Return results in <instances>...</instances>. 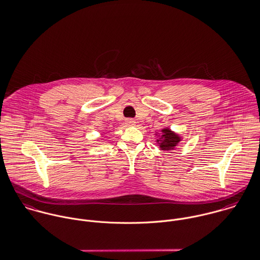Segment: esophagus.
Here are the masks:
<instances>
[{
  "mask_svg": "<svg viewBox=\"0 0 260 260\" xmlns=\"http://www.w3.org/2000/svg\"><path fill=\"white\" fill-rule=\"evenodd\" d=\"M126 123H127V125H135V124H136V121H135L134 119H127V120H126Z\"/></svg>",
  "mask_w": 260,
  "mask_h": 260,
  "instance_id": "esophagus-1",
  "label": "esophagus"
}]
</instances>
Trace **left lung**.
<instances>
[{"mask_svg": "<svg viewBox=\"0 0 260 260\" xmlns=\"http://www.w3.org/2000/svg\"><path fill=\"white\" fill-rule=\"evenodd\" d=\"M162 136L160 140H157V143L159 144L161 150L164 151H170L173 150L176 145L181 141V138L175 133H173L169 128H163L162 129Z\"/></svg>", "mask_w": 260, "mask_h": 260, "instance_id": "obj_1", "label": "left lung"}]
</instances>
